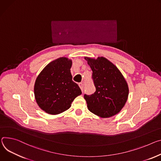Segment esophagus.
I'll list each match as a JSON object with an SVG mask.
<instances>
[{
    "label": "esophagus",
    "instance_id": "34e87169",
    "mask_svg": "<svg viewBox=\"0 0 161 161\" xmlns=\"http://www.w3.org/2000/svg\"><path fill=\"white\" fill-rule=\"evenodd\" d=\"M79 86H80V88L81 89V91L83 92V84L82 83H79Z\"/></svg>",
    "mask_w": 161,
    "mask_h": 161
}]
</instances>
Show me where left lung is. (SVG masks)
<instances>
[{"instance_id": "obj_1", "label": "left lung", "mask_w": 161, "mask_h": 161, "mask_svg": "<svg viewBox=\"0 0 161 161\" xmlns=\"http://www.w3.org/2000/svg\"><path fill=\"white\" fill-rule=\"evenodd\" d=\"M92 70L96 91L91 95H84L87 108L102 118L112 117L122 110L129 94L128 83L119 69L107 58L96 59L85 57Z\"/></svg>"}]
</instances>
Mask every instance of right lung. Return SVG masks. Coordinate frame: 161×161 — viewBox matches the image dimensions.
<instances>
[{
  "instance_id": "1",
  "label": "right lung",
  "mask_w": 161,
  "mask_h": 161,
  "mask_svg": "<svg viewBox=\"0 0 161 161\" xmlns=\"http://www.w3.org/2000/svg\"><path fill=\"white\" fill-rule=\"evenodd\" d=\"M72 60L61 57L48 64L37 76L35 98L38 107L51 115L61 114L81 94L78 84L72 80Z\"/></svg>"
}]
</instances>
